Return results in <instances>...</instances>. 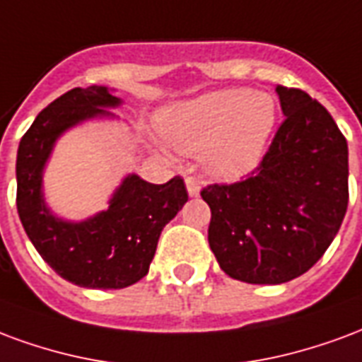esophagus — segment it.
Segmentation results:
<instances>
[{"label": "esophagus", "mask_w": 362, "mask_h": 362, "mask_svg": "<svg viewBox=\"0 0 362 362\" xmlns=\"http://www.w3.org/2000/svg\"><path fill=\"white\" fill-rule=\"evenodd\" d=\"M185 185H187V192L189 197H199L200 194V183L194 177L185 179Z\"/></svg>", "instance_id": "34e87169"}]
</instances>
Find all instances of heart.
Wrapping results in <instances>:
<instances>
[{
	"label": "heart",
	"mask_w": 362,
	"mask_h": 362,
	"mask_svg": "<svg viewBox=\"0 0 362 362\" xmlns=\"http://www.w3.org/2000/svg\"><path fill=\"white\" fill-rule=\"evenodd\" d=\"M276 123V100L249 88L208 92L158 115L163 141L183 154H202L208 173L223 181L257 170Z\"/></svg>",
	"instance_id": "1"
}]
</instances>
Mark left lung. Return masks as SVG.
<instances>
[{
  "label": "left lung",
  "instance_id": "left-lung-1",
  "mask_svg": "<svg viewBox=\"0 0 362 362\" xmlns=\"http://www.w3.org/2000/svg\"><path fill=\"white\" fill-rule=\"evenodd\" d=\"M286 121L252 177L210 185L208 243L229 278L278 286L322 258L349 202L347 141L328 110L299 88L276 86Z\"/></svg>",
  "mask_w": 362,
  "mask_h": 362
}]
</instances>
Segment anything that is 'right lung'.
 I'll use <instances>...</instances> for the list:
<instances>
[{
    "instance_id": "1",
    "label": "right lung",
    "mask_w": 362,
    "mask_h": 362,
    "mask_svg": "<svg viewBox=\"0 0 362 362\" xmlns=\"http://www.w3.org/2000/svg\"><path fill=\"white\" fill-rule=\"evenodd\" d=\"M123 100L107 86L73 88L38 113L17 152V210L34 249L63 279L88 289H123L148 274L158 239L189 200L181 177L152 185L123 177L107 208L81 221L52 212L44 170L63 133L84 121L115 119Z\"/></svg>"
}]
</instances>
